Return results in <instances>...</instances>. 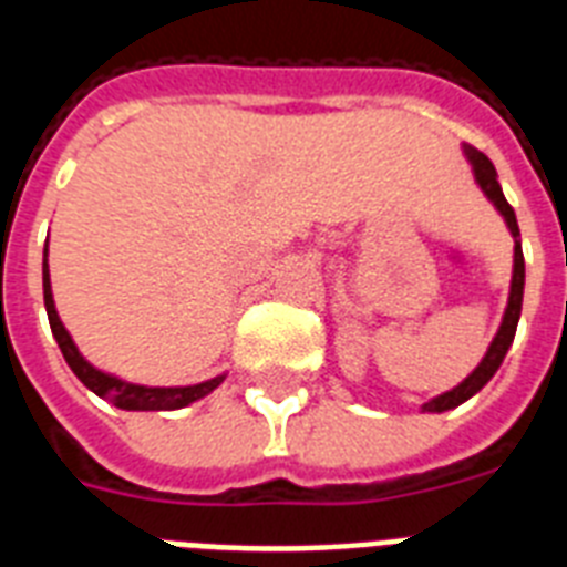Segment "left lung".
Returning <instances> with one entry per match:
<instances>
[{
	"instance_id": "8db88e82",
	"label": "left lung",
	"mask_w": 567,
	"mask_h": 567,
	"mask_svg": "<svg viewBox=\"0 0 567 567\" xmlns=\"http://www.w3.org/2000/svg\"><path fill=\"white\" fill-rule=\"evenodd\" d=\"M465 157H468L471 166H474V178H477L480 189H483V193L488 196V202H492V205L501 210V216H504L506 225H509V230H513V237H515L513 287H509V305H506L501 330H497V337L492 339V346H488L486 357L480 360L477 369L471 371L468 378H465L460 386H454L451 392L433 398V401H427V404L421 406L424 412L454 410V406L465 404L471 395H477L480 389L486 386L488 380L495 378V371L501 369V362H504L506 351H509V346H513L515 328H518V319H520V301H524V251H520V239H518L520 230H518V219H515V210L509 207V202H506V196H504V189H501V184H497V172H495V166H492V161H488L483 152H477V148H471V146H465Z\"/></svg>"
}]
</instances>
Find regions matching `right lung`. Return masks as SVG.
<instances>
[{
	"mask_svg": "<svg viewBox=\"0 0 567 567\" xmlns=\"http://www.w3.org/2000/svg\"><path fill=\"white\" fill-rule=\"evenodd\" d=\"M43 301H47L49 312V324H52V333L61 346V354L66 360L75 378L90 389L96 392L99 398L111 401L113 406L120 410H181V406L193 404L198 398L210 395L213 389L219 386L225 374L219 378L205 380V383H196V386H137V383H128V380L113 378V374H104V371L93 369L84 357L79 354V348L72 342V337L63 328V321L58 319V310H54V298H52V284H49V262H43Z\"/></svg>",
	"mask_w": 567,
	"mask_h": 567,
	"instance_id": "right-lung-1",
	"label": "right lung"
}]
</instances>
